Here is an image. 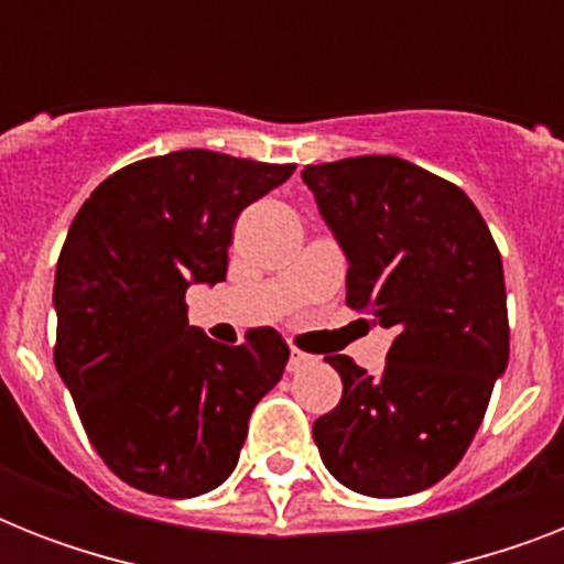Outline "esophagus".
Wrapping results in <instances>:
<instances>
[{
	"label": "esophagus",
	"instance_id": "34e87169",
	"mask_svg": "<svg viewBox=\"0 0 564 564\" xmlns=\"http://www.w3.org/2000/svg\"><path fill=\"white\" fill-rule=\"evenodd\" d=\"M310 362V357L304 351H299V348H292L290 351V362H286V369L290 371H299L301 366H307Z\"/></svg>",
	"mask_w": 564,
	"mask_h": 564
}]
</instances>
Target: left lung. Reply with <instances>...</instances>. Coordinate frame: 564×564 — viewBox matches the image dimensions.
I'll return each instance as SVG.
<instances>
[{"label":"left lung","mask_w":564,"mask_h":564,"mask_svg":"<svg viewBox=\"0 0 564 564\" xmlns=\"http://www.w3.org/2000/svg\"><path fill=\"white\" fill-rule=\"evenodd\" d=\"M348 257V307L392 327L386 369L325 357L343 401L316 419L322 463L369 498L430 489L456 468L509 362L503 263L463 189L392 154L304 166Z\"/></svg>","instance_id":"8db88e82"}]
</instances>
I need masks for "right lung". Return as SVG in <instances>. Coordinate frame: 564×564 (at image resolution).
Segmentation results:
<instances>
[{
    "label": "right lung",
    "mask_w": 564,
    "mask_h": 564,
    "mask_svg": "<svg viewBox=\"0 0 564 564\" xmlns=\"http://www.w3.org/2000/svg\"><path fill=\"white\" fill-rule=\"evenodd\" d=\"M292 163L184 149L113 172L75 213L57 257L55 369L119 480L195 498L237 468L257 401L290 348L272 327L242 345L187 322V290L228 272L234 221Z\"/></svg>",
    "instance_id": "obj_1"
}]
</instances>
